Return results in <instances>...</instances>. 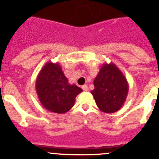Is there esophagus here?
I'll use <instances>...</instances> for the list:
<instances>
[{"label":"esophagus","instance_id":"esophagus-1","mask_svg":"<svg viewBox=\"0 0 159 159\" xmlns=\"http://www.w3.org/2000/svg\"><path fill=\"white\" fill-rule=\"evenodd\" d=\"M81 89H83V91H87L88 90H89V89H88V86L86 85V84H84V85H83L82 87H81Z\"/></svg>","mask_w":159,"mask_h":159}]
</instances>
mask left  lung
I'll use <instances>...</instances> for the list:
<instances>
[{
	"mask_svg": "<svg viewBox=\"0 0 159 159\" xmlns=\"http://www.w3.org/2000/svg\"><path fill=\"white\" fill-rule=\"evenodd\" d=\"M91 91L102 111L114 113L122 107L129 93V83L121 70L114 63H104L94 80Z\"/></svg>",
	"mask_w": 159,
	"mask_h": 159,
	"instance_id": "obj_1",
	"label": "left lung"
}]
</instances>
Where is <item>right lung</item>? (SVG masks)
<instances>
[{"instance_id":"add662e5","label":"right lung","mask_w":159,"mask_h":159,"mask_svg":"<svg viewBox=\"0 0 159 159\" xmlns=\"http://www.w3.org/2000/svg\"><path fill=\"white\" fill-rule=\"evenodd\" d=\"M35 89L43 107L57 114L68 112L75 105L76 96L82 91L81 88L68 83L59 63L51 61L40 70Z\"/></svg>"}]
</instances>
